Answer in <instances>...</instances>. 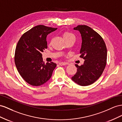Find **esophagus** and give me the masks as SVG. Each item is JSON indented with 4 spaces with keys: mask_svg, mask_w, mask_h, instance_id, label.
I'll return each instance as SVG.
<instances>
[{
    "mask_svg": "<svg viewBox=\"0 0 122 122\" xmlns=\"http://www.w3.org/2000/svg\"><path fill=\"white\" fill-rule=\"evenodd\" d=\"M59 64L61 66H63V65H67L68 64L67 63H66V62H60V63H59Z\"/></svg>",
    "mask_w": 122,
    "mask_h": 122,
    "instance_id": "34e87169",
    "label": "esophagus"
}]
</instances>
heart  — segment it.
Segmentation results:
<instances>
[{"label": "heart", "instance_id": "obj_1", "mask_svg": "<svg viewBox=\"0 0 122 122\" xmlns=\"http://www.w3.org/2000/svg\"><path fill=\"white\" fill-rule=\"evenodd\" d=\"M63 38L64 40L65 41L66 40L68 39H75V37L74 36V35H73L72 34L68 32H66L63 33Z\"/></svg>", "mask_w": 122, "mask_h": 122}]
</instances>
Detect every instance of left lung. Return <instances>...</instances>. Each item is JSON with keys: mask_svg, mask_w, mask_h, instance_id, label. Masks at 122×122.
<instances>
[{"mask_svg": "<svg viewBox=\"0 0 122 122\" xmlns=\"http://www.w3.org/2000/svg\"><path fill=\"white\" fill-rule=\"evenodd\" d=\"M74 30H79L81 35L80 57L85 60L81 66L75 65L77 71L71 79L79 85L88 86L100 77L105 68L107 48L102 37L91 27L79 25Z\"/></svg>", "mask_w": 122, "mask_h": 122, "instance_id": "left-lung-1", "label": "left lung"}]
</instances>
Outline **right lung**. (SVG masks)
Returning <instances> with one entry per match:
<instances>
[{
    "label": "right lung",
    "mask_w": 122,
    "mask_h": 122,
    "mask_svg": "<svg viewBox=\"0 0 122 122\" xmlns=\"http://www.w3.org/2000/svg\"><path fill=\"white\" fill-rule=\"evenodd\" d=\"M57 28L39 25L25 32L17 43L15 63L20 76L32 86H40L51 78L56 64L43 62L41 53L47 48L46 37Z\"/></svg>",
    "instance_id": "obj_1"
}]
</instances>
